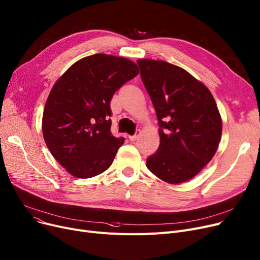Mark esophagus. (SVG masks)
I'll return each instance as SVG.
<instances>
[{"mask_svg": "<svg viewBox=\"0 0 260 260\" xmlns=\"http://www.w3.org/2000/svg\"><path fill=\"white\" fill-rule=\"evenodd\" d=\"M139 135H140V131H136V133H135L133 136H128V139H129L131 141H135L136 139H137V138L139 137Z\"/></svg>", "mask_w": 260, "mask_h": 260, "instance_id": "34e87169", "label": "esophagus"}]
</instances>
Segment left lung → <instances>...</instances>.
<instances>
[{
    "instance_id": "8db88e82",
    "label": "left lung",
    "mask_w": 260,
    "mask_h": 260,
    "mask_svg": "<svg viewBox=\"0 0 260 260\" xmlns=\"http://www.w3.org/2000/svg\"><path fill=\"white\" fill-rule=\"evenodd\" d=\"M140 76L155 107L160 144L146 167L177 184L195 177L214 157L222 121L211 91L181 67L139 59Z\"/></svg>"
}]
</instances>
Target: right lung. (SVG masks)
I'll return each mask as SVG.
<instances>
[{
    "mask_svg": "<svg viewBox=\"0 0 260 260\" xmlns=\"http://www.w3.org/2000/svg\"><path fill=\"white\" fill-rule=\"evenodd\" d=\"M138 74L131 60L97 53L73 64L53 85L42 131L51 155L68 173L90 178L111 167L124 142L111 132V100Z\"/></svg>",
    "mask_w": 260,
    "mask_h": 260,
    "instance_id": "right-lung-1",
    "label": "right lung"
}]
</instances>
